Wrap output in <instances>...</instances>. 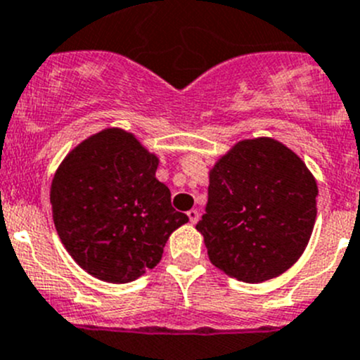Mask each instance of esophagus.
<instances>
[{"label": "esophagus", "instance_id": "obj_1", "mask_svg": "<svg viewBox=\"0 0 360 360\" xmlns=\"http://www.w3.org/2000/svg\"><path fill=\"white\" fill-rule=\"evenodd\" d=\"M186 214H188V218H190V223H197L198 218H200V212H198L197 209H190Z\"/></svg>", "mask_w": 360, "mask_h": 360}]
</instances>
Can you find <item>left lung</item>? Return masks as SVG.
Listing matches in <instances>:
<instances>
[{
	"instance_id": "left-lung-1",
	"label": "left lung",
	"mask_w": 360,
	"mask_h": 360,
	"mask_svg": "<svg viewBox=\"0 0 360 360\" xmlns=\"http://www.w3.org/2000/svg\"><path fill=\"white\" fill-rule=\"evenodd\" d=\"M316 197L315 179L290 149L273 139L239 142L209 174L197 223L209 260L246 283L280 276L308 246Z\"/></svg>"
}]
</instances>
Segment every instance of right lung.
<instances>
[{
  "instance_id": "obj_1",
  "label": "right lung",
  "mask_w": 360,
  "mask_h": 360,
  "mask_svg": "<svg viewBox=\"0 0 360 360\" xmlns=\"http://www.w3.org/2000/svg\"><path fill=\"white\" fill-rule=\"evenodd\" d=\"M158 158L131 134L109 128L77 146L51 188L56 230L73 260L110 283L137 280L162 260L188 221L155 177Z\"/></svg>"
}]
</instances>
